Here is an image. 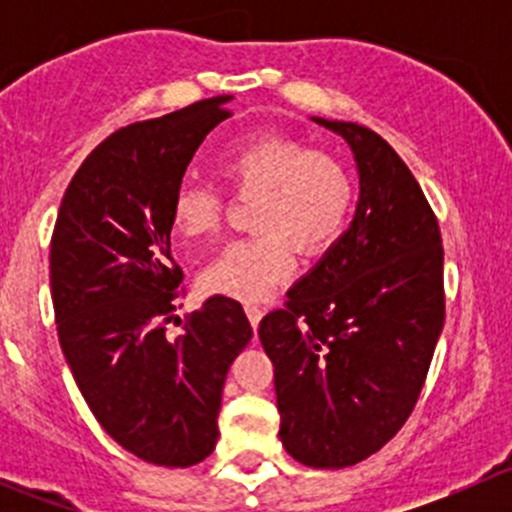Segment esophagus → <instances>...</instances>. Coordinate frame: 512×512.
<instances>
[{"label": "esophagus", "mask_w": 512, "mask_h": 512, "mask_svg": "<svg viewBox=\"0 0 512 512\" xmlns=\"http://www.w3.org/2000/svg\"><path fill=\"white\" fill-rule=\"evenodd\" d=\"M245 312H247V319H250L252 327L257 329V324H260V319H262V307H260V304L247 302V304H245Z\"/></svg>", "instance_id": "esophagus-1"}]
</instances>
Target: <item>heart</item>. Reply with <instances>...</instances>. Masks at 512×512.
<instances>
[{
	"label": "heart",
	"instance_id": "1",
	"mask_svg": "<svg viewBox=\"0 0 512 512\" xmlns=\"http://www.w3.org/2000/svg\"><path fill=\"white\" fill-rule=\"evenodd\" d=\"M232 193H257L252 225L262 235L227 242L205 265L203 287L235 299H262L287 280L299 252H319L342 235L352 215L356 185L332 153L312 151L282 136L237 143L218 163ZM223 223V198L215 188L183 183L173 195L170 225L185 240L208 237Z\"/></svg>",
	"mask_w": 512,
	"mask_h": 512
}]
</instances>
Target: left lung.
I'll use <instances>...</instances> for the list:
<instances>
[{
    "mask_svg": "<svg viewBox=\"0 0 512 512\" xmlns=\"http://www.w3.org/2000/svg\"><path fill=\"white\" fill-rule=\"evenodd\" d=\"M312 121L352 148L359 203L257 334L275 364L282 446L309 468H347L414 411L446 319L443 247L421 185L379 133Z\"/></svg>",
    "mask_w": 512,
    "mask_h": 512,
    "instance_id": "8db88e82",
    "label": "left lung"
}]
</instances>
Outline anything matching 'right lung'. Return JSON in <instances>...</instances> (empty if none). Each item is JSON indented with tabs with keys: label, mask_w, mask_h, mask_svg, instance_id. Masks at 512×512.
<instances>
[{
	"label": "right lung",
	"mask_w": 512,
	"mask_h": 512,
	"mask_svg": "<svg viewBox=\"0 0 512 512\" xmlns=\"http://www.w3.org/2000/svg\"><path fill=\"white\" fill-rule=\"evenodd\" d=\"M230 98L111 133L71 178L51 235V302L76 386L118 446L165 468L213 453L227 369L252 339L242 304L223 294L168 332L183 282L170 205Z\"/></svg>",
	"instance_id": "obj_1"
}]
</instances>
